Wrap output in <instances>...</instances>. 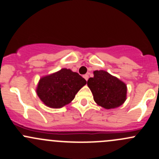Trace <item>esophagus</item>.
<instances>
[{"label":"esophagus","mask_w":159,"mask_h":159,"mask_svg":"<svg viewBox=\"0 0 159 159\" xmlns=\"http://www.w3.org/2000/svg\"><path fill=\"white\" fill-rule=\"evenodd\" d=\"M84 79L85 80H86V81H88V78H89V76H88V75H84Z\"/></svg>","instance_id":"esophagus-1"}]
</instances>
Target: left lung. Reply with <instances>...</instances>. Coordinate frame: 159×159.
<instances>
[{"instance_id": "8db88e82", "label": "left lung", "mask_w": 159, "mask_h": 159, "mask_svg": "<svg viewBox=\"0 0 159 159\" xmlns=\"http://www.w3.org/2000/svg\"><path fill=\"white\" fill-rule=\"evenodd\" d=\"M88 86L94 101L105 109L118 107L126 99V84L103 70L93 71V78L88 79Z\"/></svg>"}]
</instances>
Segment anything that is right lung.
<instances>
[{
  "mask_svg": "<svg viewBox=\"0 0 159 159\" xmlns=\"http://www.w3.org/2000/svg\"><path fill=\"white\" fill-rule=\"evenodd\" d=\"M86 83V80L77 72L62 68L40 78L36 93L47 107L61 108L71 103Z\"/></svg>",
  "mask_w": 159,
  "mask_h": 159,
  "instance_id": "right-lung-1",
  "label": "right lung"
}]
</instances>
